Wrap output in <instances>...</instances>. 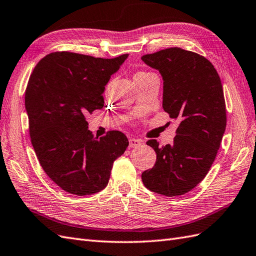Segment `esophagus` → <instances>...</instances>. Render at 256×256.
I'll return each instance as SVG.
<instances>
[{
  "instance_id": "obj_1",
  "label": "esophagus",
  "mask_w": 256,
  "mask_h": 256,
  "mask_svg": "<svg viewBox=\"0 0 256 256\" xmlns=\"http://www.w3.org/2000/svg\"><path fill=\"white\" fill-rule=\"evenodd\" d=\"M141 144H142V141L139 139H134V138H131V139H129V148H139Z\"/></svg>"
}]
</instances>
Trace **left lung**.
I'll return each mask as SVG.
<instances>
[{"label": "left lung", "instance_id": "1", "mask_svg": "<svg viewBox=\"0 0 256 256\" xmlns=\"http://www.w3.org/2000/svg\"><path fill=\"white\" fill-rule=\"evenodd\" d=\"M160 71L164 80L162 108L178 127L174 143L148 145L156 162L142 174L145 188L168 197L192 190L216 160L226 128L223 86L211 62L200 54L172 47L141 58Z\"/></svg>", "mask_w": 256, "mask_h": 256}]
</instances>
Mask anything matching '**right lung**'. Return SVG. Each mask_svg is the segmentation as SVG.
Returning <instances> with one entry per match:
<instances>
[{
  "mask_svg": "<svg viewBox=\"0 0 256 256\" xmlns=\"http://www.w3.org/2000/svg\"><path fill=\"white\" fill-rule=\"evenodd\" d=\"M127 58L128 54L103 59L52 52L31 74L24 106L33 148L46 174L70 194L92 195L104 188L114 160L128 146L120 131L94 138L86 120L103 108L106 85Z\"/></svg>",
  "mask_w": 256,
  "mask_h": 256,
  "instance_id": "right-lung-1",
  "label": "right lung"
}]
</instances>
